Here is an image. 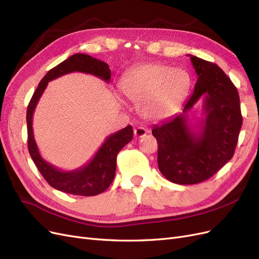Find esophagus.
<instances>
[{
  "label": "esophagus",
  "instance_id": "1",
  "mask_svg": "<svg viewBox=\"0 0 259 259\" xmlns=\"http://www.w3.org/2000/svg\"><path fill=\"white\" fill-rule=\"evenodd\" d=\"M147 133H148V131H147L146 128L142 127V126L136 127V128L134 130V135H135L136 137H138V138H142V137L146 136Z\"/></svg>",
  "mask_w": 259,
  "mask_h": 259
}]
</instances>
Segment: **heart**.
I'll list each match as a JSON object with an SVG mask.
<instances>
[{"mask_svg":"<svg viewBox=\"0 0 259 259\" xmlns=\"http://www.w3.org/2000/svg\"><path fill=\"white\" fill-rule=\"evenodd\" d=\"M189 81L179 69L160 64L138 66L120 82V91L133 103H139V111L149 120L169 116L185 98Z\"/></svg>","mask_w":259,"mask_h":259,"instance_id":"1","label":"heart"}]
</instances>
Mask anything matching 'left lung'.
I'll return each mask as SVG.
<instances>
[{
    "label": "left lung",
    "instance_id": "obj_1",
    "mask_svg": "<svg viewBox=\"0 0 259 259\" xmlns=\"http://www.w3.org/2000/svg\"><path fill=\"white\" fill-rule=\"evenodd\" d=\"M188 56L198 75L192 95L182 113L152 128L159 169L178 185L204 182L230 161L242 127L239 93L231 80L213 62ZM201 99L206 119L197 132L189 126L187 112Z\"/></svg>",
    "mask_w": 259,
    "mask_h": 259
}]
</instances>
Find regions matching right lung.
Returning a JSON list of instances; mask_svg holds the SVG:
<instances>
[{"label":"right lung","mask_w":259,"mask_h":259,"mask_svg":"<svg viewBox=\"0 0 259 259\" xmlns=\"http://www.w3.org/2000/svg\"><path fill=\"white\" fill-rule=\"evenodd\" d=\"M71 72L93 74L107 83L111 79V71L108 64L85 54H74L51 69L38 83L27 109L28 149L38 171L50 186L66 193L92 197L104 192L111 185L115 175L116 155L125 145L131 142L134 134L132 125H127L125 128L109 135L94 158L86 165L74 170H61L46 162L41 156L34 140L33 113L49 82Z\"/></svg>","instance_id":"1"}]
</instances>
